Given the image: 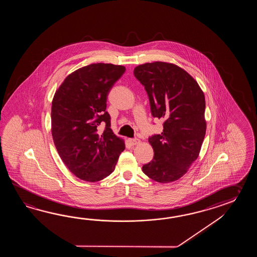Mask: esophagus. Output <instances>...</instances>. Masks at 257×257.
Wrapping results in <instances>:
<instances>
[{"label":"esophagus","mask_w":257,"mask_h":257,"mask_svg":"<svg viewBox=\"0 0 257 257\" xmlns=\"http://www.w3.org/2000/svg\"><path fill=\"white\" fill-rule=\"evenodd\" d=\"M128 142H130L131 145H137V144L140 143V140L139 139H130Z\"/></svg>","instance_id":"obj_1"}]
</instances>
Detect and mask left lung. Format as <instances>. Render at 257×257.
I'll list each match as a JSON object with an SVG mask.
<instances>
[{"instance_id": "obj_1", "label": "left lung", "mask_w": 257, "mask_h": 257, "mask_svg": "<svg viewBox=\"0 0 257 257\" xmlns=\"http://www.w3.org/2000/svg\"><path fill=\"white\" fill-rule=\"evenodd\" d=\"M134 76L147 92L152 115L164 120L163 132L149 137L154 156L142 172L162 184L174 182L200 152L207 125L204 93L193 77L172 63L137 66Z\"/></svg>"}]
</instances>
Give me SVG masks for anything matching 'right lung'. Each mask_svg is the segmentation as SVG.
<instances>
[{"label":"right lung","mask_w":257,"mask_h":257,"mask_svg":"<svg viewBox=\"0 0 257 257\" xmlns=\"http://www.w3.org/2000/svg\"><path fill=\"white\" fill-rule=\"evenodd\" d=\"M126 71L124 66L94 63L66 77L51 105L55 146L68 169L82 180L96 182L112 174L124 142L113 133L106 99ZM105 126L104 132L99 126Z\"/></svg>","instance_id":"add662e5"}]
</instances>
